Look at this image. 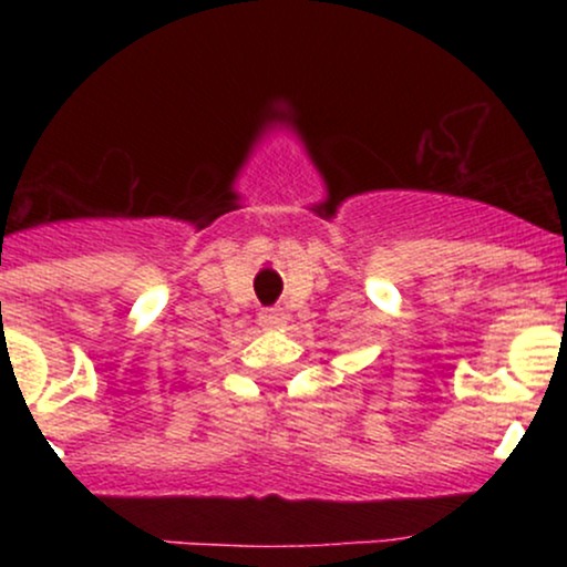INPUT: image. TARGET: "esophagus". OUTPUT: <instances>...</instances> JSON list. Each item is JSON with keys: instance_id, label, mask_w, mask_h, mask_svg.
<instances>
[{"instance_id": "obj_1", "label": "esophagus", "mask_w": 567, "mask_h": 567, "mask_svg": "<svg viewBox=\"0 0 567 567\" xmlns=\"http://www.w3.org/2000/svg\"><path fill=\"white\" fill-rule=\"evenodd\" d=\"M258 322H261L264 330H279L285 322H288V315L282 309H264L258 315Z\"/></svg>"}]
</instances>
